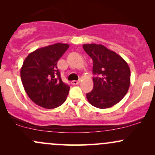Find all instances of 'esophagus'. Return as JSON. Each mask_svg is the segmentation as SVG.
<instances>
[{
	"instance_id": "esophagus-1",
	"label": "esophagus",
	"mask_w": 155,
	"mask_h": 155,
	"mask_svg": "<svg viewBox=\"0 0 155 155\" xmlns=\"http://www.w3.org/2000/svg\"><path fill=\"white\" fill-rule=\"evenodd\" d=\"M80 83V81H71V84L73 85H77Z\"/></svg>"
}]
</instances>
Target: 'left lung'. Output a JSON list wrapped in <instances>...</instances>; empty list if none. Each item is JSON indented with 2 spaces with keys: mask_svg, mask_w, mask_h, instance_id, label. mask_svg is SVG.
I'll return each instance as SVG.
<instances>
[{
  "mask_svg": "<svg viewBox=\"0 0 155 155\" xmlns=\"http://www.w3.org/2000/svg\"><path fill=\"white\" fill-rule=\"evenodd\" d=\"M83 49L92 59L95 76L93 89L87 94L92 106L107 108L119 103L130 84V70L122 57L101 44H84Z\"/></svg>",
  "mask_w": 155,
  "mask_h": 155,
  "instance_id": "8db88e82",
  "label": "left lung"
}]
</instances>
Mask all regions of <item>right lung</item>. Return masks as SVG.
Masks as SVG:
<instances>
[{
    "instance_id": "add662e5",
    "label": "right lung",
    "mask_w": 155,
    "mask_h": 155,
    "mask_svg": "<svg viewBox=\"0 0 155 155\" xmlns=\"http://www.w3.org/2000/svg\"><path fill=\"white\" fill-rule=\"evenodd\" d=\"M68 47V44L58 43L40 48L23 62L20 71L23 87L38 106L54 108L66 100L70 87L62 81L57 65Z\"/></svg>"
}]
</instances>
